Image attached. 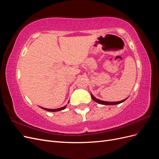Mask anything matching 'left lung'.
I'll return each instance as SVG.
<instances>
[{
	"label": "left lung",
	"mask_w": 159,
	"mask_h": 159,
	"mask_svg": "<svg viewBox=\"0 0 159 159\" xmlns=\"http://www.w3.org/2000/svg\"><path fill=\"white\" fill-rule=\"evenodd\" d=\"M91 98H92V99H93V100L94 101V102H97V103H99V104H102V105H117V104H119V103H123V102H125V101L127 98H126V99H123V100H122V101H119V102H104V101H102V100H100V99H97L96 98H95L94 96L91 93Z\"/></svg>",
	"instance_id": "obj_1"
}]
</instances>
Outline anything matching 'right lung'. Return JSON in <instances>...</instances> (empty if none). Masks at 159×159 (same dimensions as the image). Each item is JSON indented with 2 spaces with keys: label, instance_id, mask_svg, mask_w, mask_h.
<instances>
[{
  "label": "right lung",
  "instance_id": "1",
  "mask_svg": "<svg viewBox=\"0 0 159 159\" xmlns=\"http://www.w3.org/2000/svg\"><path fill=\"white\" fill-rule=\"evenodd\" d=\"M70 102V101L68 102V103ZM42 109H44L46 111H51V112H56V111H61V110H64L66 109V105H65V106L62 107H60V108H57V109H47V108H43L42 107H40Z\"/></svg>",
  "mask_w": 159,
  "mask_h": 159
}]
</instances>
